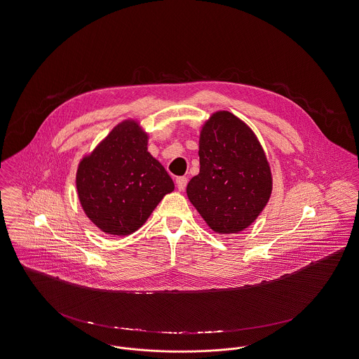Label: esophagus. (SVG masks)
<instances>
[{"instance_id":"34e87169","label":"esophagus","mask_w":359,"mask_h":359,"mask_svg":"<svg viewBox=\"0 0 359 359\" xmlns=\"http://www.w3.org/2000/svg\"><path fill=\"white\" fill-rule=\"evenodd\" d=\"M175 182H177V188H178V191H185L187 184H188V178H187V177H178V178L175 180Z\"/></svg>"}]
</instances>
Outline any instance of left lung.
I'll return each mask as SVG.
<instances>
[{"label": "left lung", "mask_w": 359, "mask_h": 359, "mask_svg": "<svg viewBox=\"0 0 359 359\" xmlns=\"http://www.w3.org/2000/svg\"><path fill=\"white\" fill-rule=\"evenodd\" d=\"M200 172L188 198L217 234H237L263 212L272 193V172L255 132L230 111L205 121L198 139Z\"/></svg>", "instance_id": "left-lung-1"}]
</instances>
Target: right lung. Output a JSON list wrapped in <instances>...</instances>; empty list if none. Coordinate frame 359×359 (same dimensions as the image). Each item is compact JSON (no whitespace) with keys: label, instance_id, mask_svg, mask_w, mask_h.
Listing matches in <instances>:
<instances>
[{"label":"right lung","instance_id":"obj_1","mask_svg":"<svg viewBox=\"0 0 359 359\" xmlns=\"http://www.w3.org/2000/svg\"><path fill=\"white\" fill-rule=\"evenodd\" d=\"M147 145L148 133L140 122L123 120L79 162L80 205L104 234L125 237L137 231L174 191L171 177Z\"/></svg>","mask_w":359,"mask_h":359}]
</instances>
